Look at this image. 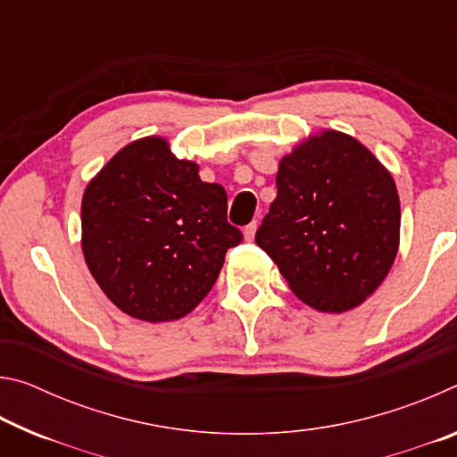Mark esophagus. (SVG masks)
Returning a JSON list of instances; mask_svg holds the SVG:
<instances>
[{
	"label": "esophagus",
	"instance_id": "1",
	"mask_svg": "<svg viewBox=\"0 0 457 457\" xmlns=\"http://www.w3.org/2000/svg\"><path fill=\"white\" fill-rule=\"evenodd\" d=\"M256 229H258V221H252L250 226L244 228V237L247 239V242H252V239L256 237Z\"/></svg>",
	"mask_w": 457,
	"mask_h": 457
}]
</instances>
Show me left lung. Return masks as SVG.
<instances>
[{"label": "left lung", "instance_id": "8db88e82", "mask_svg": "<svg viewBox=\"0 0 457 457\" xmlns=\"http://www.w3.org/2000/svg\"><path fill=\"white\" fill-rule=\"evenodd\" d=\"M278 195L256 244L314 311H353L395 262L401 207L391 173L365 145L322 130L280 161Z\"/></svg>", "mask_w": 457, "mask_h": 457}]
</instances>
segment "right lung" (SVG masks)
I'll return each mask as SVG.
<instances>
[{
    "mask_svg": "<svg viewBox=\"0 0 457 457\" xmlns=\"http://www.w3.org/2000/svg\"><path fill=\"white\" fill-rule=\"evenodd\" d=\"M82 253L111 303L133 319H183L207 296L229 247L228 193L199 179L163 137L114 154L84 189Z\"/></svg>",
    "mask_w": 457,
    "mask_h": 457,
    "instance_id": "add662e5",
    "label": "right lung"
}]
</instances>
